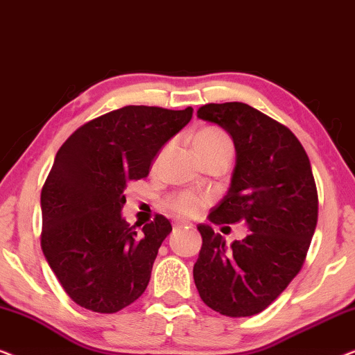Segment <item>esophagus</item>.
Wrapping results in <instances>:
<instances>
[{
    "mask_svg": "<svg viewBox=\"0 0 355 355\" xmlns=\"http://www.w3.org/2000/svg\"><path fill=\"white\" fill-rule=\"evenodd\" d=\"M173 226H174V230H181V227H191L192 225L186 220H176Z\"/></svg>",
    "mask_w": 355,
    "mask_h": 355,
    "instance_id": "obj_1",
    "label": "esophagus"
}]
</instances>
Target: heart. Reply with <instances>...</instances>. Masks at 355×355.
<instances>
[{"instance_id":"obj_1","label":"heart","mask_w":355,"mask_h":355,"mask_svg":"<svg viewBox=\"0 0 355 355\" xmlns=\"http://www.w3.org/2000/svg\"><path fill=\"white\" fill-rule=\"evenodd\" d=\"M193 148L197 150L200 157H205V155L215 153L218 150L232 148V144L230 135L225 130L215 128V125H208V128H203L196 134V137H193ZM164 203H166L169 210L176 211L182 216H196L205 207L203 198L187 191L173 193V196L166 198Z\"/></svg>"}]
</instances>
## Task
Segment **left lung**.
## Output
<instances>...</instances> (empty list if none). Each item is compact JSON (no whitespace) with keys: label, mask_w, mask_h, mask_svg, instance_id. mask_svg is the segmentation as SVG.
<instances>
[{"label":"left lung","mask_w":355,"mask_h":355,"mask_svg":"<svg viewBox=\"0 0 355 355\" xmlns=\"http://www.w3.org/2000/svg\"><path fill=\"white\" fill-rule=\"evenodd\" d=\"M197 116L225 129L236 147L231 187L208 218L215 225L244 221L250 232L227 247L211 226L198 225L193 281L215 312L252 317L288 288L307 257L318 220L312 166L286 125L249 105L208 103Z\"/></svg>","instance_id":"8db88e82"}]
</instances>
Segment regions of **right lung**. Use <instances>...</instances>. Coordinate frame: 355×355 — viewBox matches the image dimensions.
I'll list each match as a JSON object with an SVG mask.
<instances>
[{
	"instance_id": "obj_1",
	"label": "right lung",
	"mask_w": 355,
	"mask_h": 355,
	"mask_svg": "<svg viewBox=\"0 0 355 355\" xmlns=\"http://www.w3.org/2000/svg\"><path fill=\"white\" fill-rule=\"evenodd\" d=\"M192 108L124 106L89 121L58 150L42 189V250L62 289L92 312L137 300L171 223L163 215L135 231L121 216L124 189L148 176L159 148Z\"/></svg>"
}]
</instances>
